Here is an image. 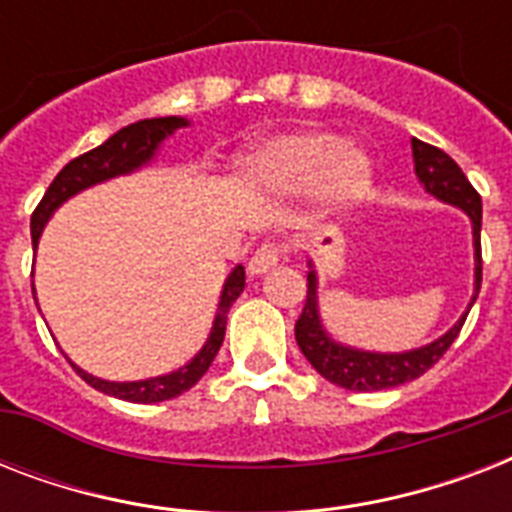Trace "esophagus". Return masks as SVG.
Instances as JSON below:
<instances>
[{
	"mask_svg": "<svg viewBox=\"0 0 512 512\" xmlns=\"http://www.w3.org/2000/svg\"><path fill=\"white\" fill-rule=\"evenodd\" d=\"M287 247H281V244H263V247L255 249V255L249 257V273L252 276H260V273H268L271 268L279 265V260L284 257Z\"/></svg>",
	"mask_w": 512,
	"mask_h": 512,
	"instance_id": "1",
	"label": "esophagus"
}]
</instances>
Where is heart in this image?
I'll list each match as a JSON object with an SVG mask.
<instances>
[{
	"mask_svg": "<svg viewBox=\"0 0 512 512\" xmlns=\"http://www.w3.org/2000/svg\"><path fill=\"white\" fill-rule=\"evenodd\" d=\"M252 167L279 191H308L324 180V191L337 204L358 196L369 175L364 156L342 151V140L329 132H295L273 140L257 151Z\"/></svg>",
	"mask_w": 512,
	"mask_h": 512,
	"instance_id": "heart-1",
	"label": "heart"
}]
</instances>
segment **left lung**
Here are the masks:
<instances>
[{
    "label": "left lung",
    "mask_w": 512,
    "mask_h": 512,
    "mask_svg": "<svg viewBox=\"0 0 512 512\" xmlns=\"http://www.w3.org/2000/svg\"><path fill=\"white\" fill-rule=\"evenodd\" d=\"M412 156L414 172L420 177V183L425 185V191L430 196H436V199L446 201V204H452V207H460L473 223L476 292H473V300L468 305L470 311L473 303H476L478 289H481V196L470 185L465 172L460 170V164L454 162L449 154H444L441 148L412 138ZM316 287H319V279H316V271L311 268V273H308V297H305L303 313H300V319L295 324V340L303 350V356L311 361L313 369L324 380L335 382L345 390H385L417 380L420 374L428 372L430 366L444 356L449 345L460 335L465 319H468V311H465L462 319L446 335H441L430 345L406 350V353H372V350L348 348V345L332 340L324 324H321Z\"/></svg>",
    "instance_id": "obj_1"
}]
</instances>
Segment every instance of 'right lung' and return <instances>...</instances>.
<instances>
[{"label":"right lung","mask_w":512,"mask_h":512,"mask_svg":"<svg viewBox=\"0 0 512 512\" xmlns=\"http://www.w3.org/2000/svg\"><path fill=\"white\" fill-rule=\"evenodd\" d=\"M185 124H188V119H183V116L143 119V122H135L130 124V127H122L119 132H114L103 146L92 148L87 154L71 159V162L55 175L50 188L44 191L42 201L36 204L34 215H31V241H34V247L39 244L44 223L50 220L52 212H55L63 201L76 196V193L84 191V188H90V185L140 170L143 164H148L154 159L159 146L164 143V138H170L172 132L185 127ZM31 289H34V284H31ZM241 292H244V265H236L231 271V276H228L223 284V295H220V303H217L212 332H209L204 348H201L188 364L180 366L177 372L138 382H108L100 380V377H92V374H87L76 364L71 366H74L76 372H79V377L95 390L106 393V396L122 398V401H132V404H156V401H167V398L180 396V393H185L188 388H193V385L204 377L209 364L215 361L217 350L223 345L228 311H231V305L236 303V297H239Z\"/></svg>","instance_id":"obj_1"}]
</instances>
